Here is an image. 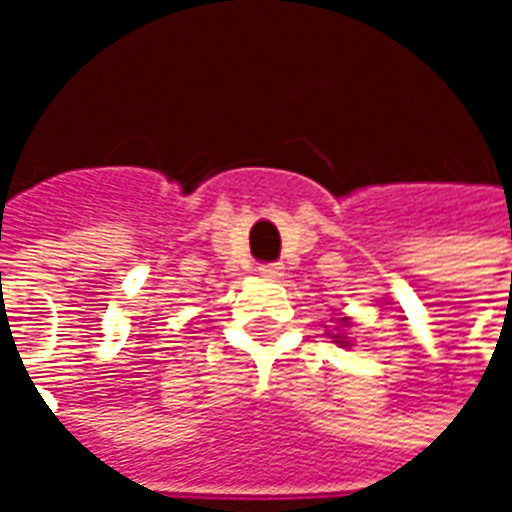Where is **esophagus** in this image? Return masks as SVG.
<instances>
[{
	"label": "esophagus",
	"instance_id": "34e87169",
	"mask_svg": "<svg viewBox=\"0 0 512 512\" xmlns=\"http://www.w3.org/2000/svg\"><path fill=\"white\" fill-rule=\"evenodd\" d=\"M257 274L263 280H282L285 277V266L282 263H263V266H257Z\"/></svg>",
	"mask_w": 512,
	"mask_h": 512
}]
</instances>
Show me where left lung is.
Segmentation results:
<instances>
[{"label": "left lung", "mask_w": 512, "mask_h": 512, "mask_svg": "<svg viewBox=\"0 0 512 512\" xmlns=\"http://www.w3.org/2000/svg\"><path fill=\"white\" fill-rule=\"evenodd\" d=\"M341 327H349V318H346V316L341 318ZM332 338H335V343H343V346H349L346 335H341V332H338V335H332Z\"/></svg>", "instance_id": "8db88e82"}]
</instances>
